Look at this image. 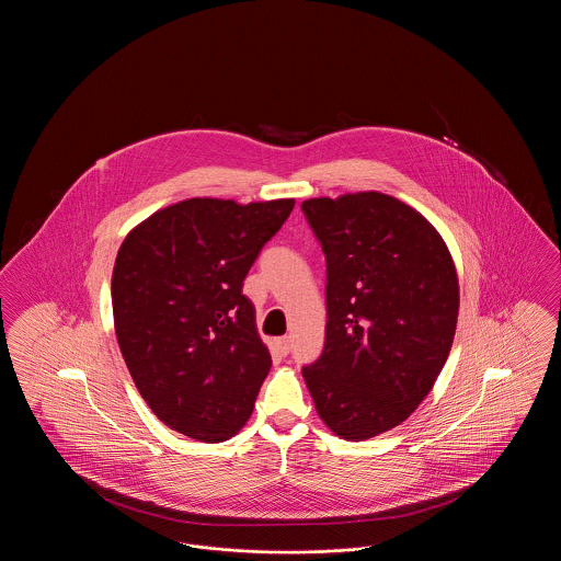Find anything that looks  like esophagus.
I'll return each instance as SVG.
<instances>
[{
  "label": "esophagus",
  "mask_w": 561,
  "mask_h": 561,
  "mask_svg": "<svg viewBox=\"0 0 561 561\" xmlns=\"http://www.w3.org/2000/svg\"><path fill=\"white\" fill-rule=\"evenodd\" d=\"M273 348H275V353H277L279 357H286V355L290 353V339H288V336L277 339V341L273 343Z\"/></svg>",
  "instance_id": "34e87169"
}]
</instances>
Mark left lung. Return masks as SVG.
<instances>
[{
	"label": "left lung",
	"instance_id": "8db88e82",
	"mask_svg": "<svg viewBox=\"0 0 561 561\" xmlns=\"http://www.w3.org/2000/svg\"><path fill=\"white\" fill-rule=\"evenodd\" d=\"M325 256V345L302 368L321 421L362 442L403 423L453 348L458 279L425 216L385 193L302 202Z\"/></svg>",
	"mask_w": 561,
	"mask_h": 561
}]
</instances>
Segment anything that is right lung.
Here are the masks:
<instances>
[{
    "mask_svg": "<svg viewBox=\"0 0 561 561\" xmlns=\"http://www.w3.org/2000/svg\"><path fill=\"white\" fill-rule=\"evenodd\" d=\"M293 208L294 199L193 197L151 214L122 243L115 334L136 389L168 427L218 444L250 419L271 355L241 288Z\"/></svg>",
    "mask_w": 561,
    "mask_h": 561,
    "instance_id": "1",
    "label": "right lung"
}]
</instances>
